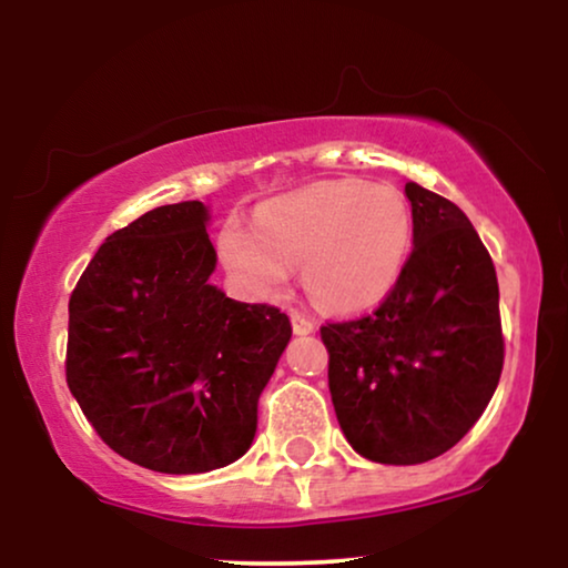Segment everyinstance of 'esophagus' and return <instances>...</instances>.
Returning <instances> with one entry per match:
<instances>
[{"instance_id":"34e87169","label":"esophagus","mask_w":568,"mask_h":568,"mask_svg":"<svg viewBox=\"0 0 568 568\" xmlns=\"http://www.w3.org/2000/svg\"><path fill=\"white\" fill-rule=\"evenodd\" d=\"M291 324H293L295 334H308V332L316 329V324L311 322V318L303 314V311H291Z\"/></svg>"}]
</instances>
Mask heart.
<instances>
[{
  "label": "heart",
  "mask_w": 568,
  "mask_h": 568,
  "mask_svg": "<svg viewBox=\"0 0 568 568\" xmlns=\"http://www.w3.org/2000/svg\"><path fill=\"white\" fill-rule=\"evenodd\" d=\"M414 242L412 207L390 185L363 180L316 182L275 197L254 226L229 219L219 257L252 298H275L303 262V283L316 303L361 311L396 285Z\"/></svg>",
  "instance_id": "b5f03b06"
}]
</instances>
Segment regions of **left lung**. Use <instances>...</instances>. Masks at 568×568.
Returning <instances> with one entry per match:
<instances>
[{"label": "left lung", "instance_id": "left-lung-1", "mask_svg": "<svg viewBox=\"0 0 568 568\" xmlns=\"http://www.w3.org/2000/svg\"><path fill=\"white\" fill-rule=\"evenodd\" d=\"M414 250L371 314L326 322L339 427L375 463L414 466L460 440L505 365L494 262L466 213L406 182Z\"/></svg>", "mask_w": 568, "mask_h": 568}]
</instances>
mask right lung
<instances>
[{
	"label": "right lung",
	"mask_w": 568,
	"mask_h": 568,
	"mask_svg": "<svg viewBox=\"0 0 568 568\" xmlns=\"http://www.w3.org/2000/svg\"><path fill=\"white\" fill-rule=\"evenodd\" d=\"M197 201L105 239L69 298L67 383L102 443L159 474H205L250 450L291 322L226 298Z\"/></svg>",
	"instance_id": "obj_1"
}]
</instances>
